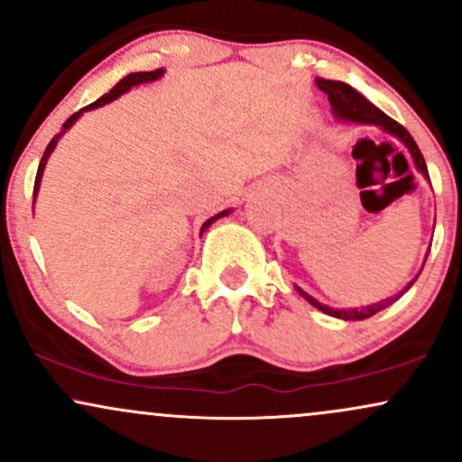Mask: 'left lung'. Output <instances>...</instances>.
<instances>
[{
  "label": "left lung",
  "mask_w": 462,
  "mask_h": 462,
  "mask_svg": "<svg viewBox=\"0 0 462 462\" xmlns=\"http://www.w3.org/2000/svg\"><path fill=\"white\" fill-rule=\"evenodd\" d=\"M315 82H317V87H319V91L328 95V102H330L332 113L338 121H347V124H358V125H375V128H380L383 132H386V134H391L393 139H397L402 145L406 147L408 153H411L412 164H415L417 171L421 173L426 180H430V176H428L426 161H423V153L419 152L415 139H412L411 132H408L404 125H400L395 119H391L389 115H384L383 110L375 108V106L371 104L367 97H363L356 88H352L346 82H338V79H323V78H317ZM428 252H430V249H428ZM426 258H423V264H426ZM423 264H421V269H423ZM421 269H419V273H421ZM419 273L404 286V289L400 291V293L391 295V298H386L383 301H375V304L360 306V309H332V306L321 304L319 300L312 298V295L306 293V291L300 289V286H295V289H298V293L306 301H309V304L315 306V309H319L321 312H326V315L337 317V319H343V321H360V319H367V317H374L375 312L384 310L386 306H391L393 301L400 300L402 295H404L406 291L415 284Z\"/></svg>",
  "instance_id": "1"
}]
</instances>
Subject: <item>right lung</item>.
<instances>
[{"mask_svg":"<svg viewBox=\"0 0 462 462\" xmlns=\"http://www.w3.org/2000/svg\"><path fill=\"white\" fill-rule=\"evenodd\" d=\"M162 76H164V69H156V71H139V73H130V76H125L124 79H121V82H116L115 87L110 88L108 93L102 95V97H99L97 102H93V104L84 106V108H82V110H78L76 115H71V116H69V119L65 121V124H62V130L58 132V134L54 136V139L50 141V145H47V150H45V153H43V158H41L39 171H36V180H34V201H36V195H39V189H41V180H43L45 164H47V161H50L51 152L56 150V145H58V141H60V136L65 134V132H67L69 128H73V124H76V121L79 119V116H82L84 113H87V110L102 108V106L110 104V102H115L116 97H121V95H124V93H128L132 87H139V84H147V82H156V79H161ZM230 213H232V208H227V210H221V213H217L215 217H210V219H206V221H204V226H201V232H204V230H208L210 224H215L217 219H221V217H227V215H230ZM201 232H199V235H201Z\"/></svg>","mask_w":462,"mask_h":462,"instance_id":"1","label":"right lung"}]
</instances>
